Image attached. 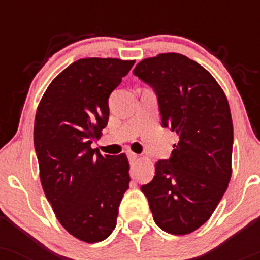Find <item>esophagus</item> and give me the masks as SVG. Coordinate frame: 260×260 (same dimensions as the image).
Returning a JSON list of instances; mask_svg holds the SVG:
<instances>
[{
    "label": "esophagus",
    "mask_w": 260,
    "mask_h": 260,
    "mask_svg": "<svg viewBox=\"0 0 260 260\" xmlns=\"http://www.w3.org/2000/svg\"><path fill=\"white\" fill-rule=\"evenodd\" d=\"M127 157H128V159H129L131 162H135V161H137L138 158H140V156H138V154H136V153H133V152H128Z\"/></svg>",
    "instance_id": "34e87169"
}]
</instances>
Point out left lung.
I'll list each match as a JSON object with an SVG mask.
<instances>
[{
  "instance_id": "1",
  "label": "left lung",
  "mask_w": 260,
  "mask_h": 260,
  "mask_svg": "<svg viewBox=\"0 0 260 260\" xmlns=\"http://www.w3.org/2000/svg\"><path fill=\"white\" fill-rule=\"evenodd\" d=\"M133 74L153 89L161 125L179 135L167 159L141 191L153 220L170 234L205 224L232 177L233 120L216 80L200 64L176 52L142 60Z\"/></svg>"
}]
</instances>
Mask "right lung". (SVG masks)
Masks as SVG:
<instances>
[{
    "instance_id": "add662e5",
    "label": "right lung",
    "mask_w": 260,
    "mask_h": 260,
    "mask_svg": "<svg viewBox=\"0 0 260 260\" xmlns=\"http://www.w3.org/2000/svg\"><path fill=\"white\" fill-rule=\"evenodd\" d=\"M133 64L77 60L51 81L36 112L34 145L44 192L60 224L86 243L112 234L129 188L125 154L103 156L91 143L108 123L109 95Z\"/></svg>"
}]
</instances>
